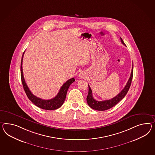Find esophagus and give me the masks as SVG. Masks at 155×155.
<instances>
[{
    "instance_id": "esophagus-1",
    "label": "esophagus",
    "mask_w": 155,
    "mask_h": 155,
    "mask_svg": "<svg viewBox=\"0 0 155 155\" xmlns=\"http://www.w3.org/2000/svg\"><path fill=\"white\" fill-rule=\"evenodd\" d=\"M79 76L80 78H81V79H84L85 75H84V74L82 72H80V73Z\"/></svg>"
}]
</instances>
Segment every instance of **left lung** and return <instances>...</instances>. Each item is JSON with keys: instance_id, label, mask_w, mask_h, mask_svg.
<instances>
[{"instance_id": "1", "label": "left lung", "mask_w": 155, "mask_h": 155, "mask_svg": "<svg viewBox=\"0 0 155 155\" xmlns=\"http://www.w3.org/2000/svg\"><path fill=\"white\" fill-rule=\"evenodd\" d=\"M120 39L123 44L125 45L123 40L121 38H120ZM133 75V67L131 69L130 76L129 79V80L127 81L126 85L125 86V87L121 91V92H120V93H119L116 96H115V97H114L113 98H111L109 100H105L102 101H98L95 100L92 95L91 88L88 85L89 91H88V94L87 97V101L89 106L91 107V108L98 111H105L114 107L116 104L119 103L121 99L124 98V97L127 94V91H129L131 85Z\"/></svg>"}]
</instances>
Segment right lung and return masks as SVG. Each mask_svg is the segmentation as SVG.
<instances>
[{
	"label": "right lung",
	"instance_id": "right-lung-1",
	"mask_svg": "<svg viewBox=\"0 0 155 155\" xmlns=\"http://www.w3.org/2000/svg\"><path fill=\"white\" fill-rule=\"evenodd\" d=\"M24 53L25 52H24L22 57L21 63V81L23 85L24 91L28 96V98L30 99L32 102L37 107H39L40 108H42L44 110H53L60 108L63 104L64 101L65 100L68 87L72 83H74L75 81V79L73 78L68 80L61 87L57 95L52 99L45 100V99H41L40 98L36 97L35 95H34L32 93L31 91H30L24 79L23 71H22V61H23Z\"/></svg>",
	"mask_w": 155,
	"mask_h": 155
}]
</instances>
